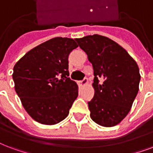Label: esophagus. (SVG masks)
I'll list each match as a JSON object with an SVG mask.
<instances>
[{
	"mask_svg": "<svg viewBox=\"0 0 153 153\" xmlns=\"http://www.w3.org/2000/svg\"><path fill=\"white\" fill-rule=\"evenodd\" d=\"M87 83V79H82V80L79 82V85H80L81 87H83V86H85Z\"/></svg>",
	"mask_w": 153,
	"mask_h": 153,
	"instance_id": "34e87169",
	"label": "esophagus"
}]
</instances>
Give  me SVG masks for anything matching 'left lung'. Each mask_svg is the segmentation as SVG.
<instances>
[{
	"instance_id": "1",
	"label": "left lung",
	"mask_w": 153,
	"mask_h": 153,
	"mask_svg": "<svg viewBox=\"0 0 153 153\" xmlns=\"http://www.w3.org/2000/svg\"><path fill=\"white\" fill-rule=\"evenodd\" d=\"M75 41L94 70L95 95L88 102L90 116L99 125L115 126L130 111L138 93L137 63L122 46L104 36L89 35Z\"/></svg>"
}]
</instances>
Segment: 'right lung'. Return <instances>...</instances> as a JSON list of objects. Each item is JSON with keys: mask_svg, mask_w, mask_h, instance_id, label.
Listing matches in <instances>:
<instances>
[{"mask_svg": "<svg viewBox=\"0 0 153 153\" xmlns=\"http://www.w3.org/2000/svg\"><path fill=\"white\" fill-rule=\"evenodd\" d=\"M77 47L72 38H52L15 64V91L25 111L38 123L53 125L63 120L78 97V85L68 78V56Z\"/></svg>", "mask_w": 153, "mask_h": 153, "instance_id": "1", "label": "right lung"}]
</instances>
